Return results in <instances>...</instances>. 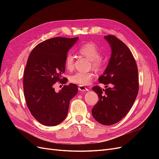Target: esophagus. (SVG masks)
<instances>
[{"mask_svg":"<svg viewBox=\"0 0 159 159\" xmlns=\"http://www.w3.org/2000/svg\"><path fill=\"white\" fill-rule=\"evenodd\" d=\"M78 89L81 91V92H85V91H88V89L87 88L84 87V86H81V85H79L78 87Z\"/></svg>","mask_w":159,"mask_h":159,"instance_id":"esophagus-1","label":"esophagus"}]
</instances>
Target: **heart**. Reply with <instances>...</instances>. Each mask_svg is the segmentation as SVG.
<instances>
[{
	"mask_svg": "<svg viewBox=\"0 0 159 159\" xmlns=\"http://www.w3.org/2000/svg\"><path fill=\"white\" fill-rule=\"evenodd\" d=\"M79 54L89 60V68H92L96 71H103L106 66V60L101 55L99 47L93 42H88L81 45L78 49ZM74 56L68 53L65 57L64 64L68 70H72L74 68ZM94 78L92 71H79L70 76V81L72 84L84 86L91 83Z\"/></svg>",
	"mask_w": 159,
	"mask_h": 159,
	"instance_id": "b5f03b06",
	"label": "heart"
}]
</instances>
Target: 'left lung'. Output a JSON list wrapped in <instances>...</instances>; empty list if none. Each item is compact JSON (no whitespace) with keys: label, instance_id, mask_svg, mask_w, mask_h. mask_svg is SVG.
Returning <instances> with one entry per match:
<instances>
[{"label":"left lung","instance_id":"left-lung-1","mask_svg":"<svg viewBox=\"0 0 159 159\" xmlns=\"http://www.w3.org/2000/svg\"><path fill=\"white\" fill-rule=\"evenodd\" d=\"M104 38L112 50L107 68L99 78V83L106 85V88H92L99 99L91 113L99 123L111 125L129 113L137 96L139 84L137 63L131 50L116 36Z\"/></svg>","mask_w":159,"mask_h":159}]
</instances>
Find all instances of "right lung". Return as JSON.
Returning a JSON list of instances; mask_svg holds the SVG:
<instances>
[{"label": "right lung", "instance_id": "right-lung-1", "mask_svg": "<svg viewBox=\"0 0 159 159\" xmlns=\"http://www.w3.org/2000/svg\"><path fill=\"white\" fill-rule=\"evenodd\" d=\"M78 37H55L43 41L32 50L24 71L23 89L26 105L32 116L41 124L56 126L68 114L70 102L78 93L77 85H65L56 92L54 85L68 79L65 57Z\"/></svg>", "mask_w": 159, "mask_h": 159}]
</instances>
